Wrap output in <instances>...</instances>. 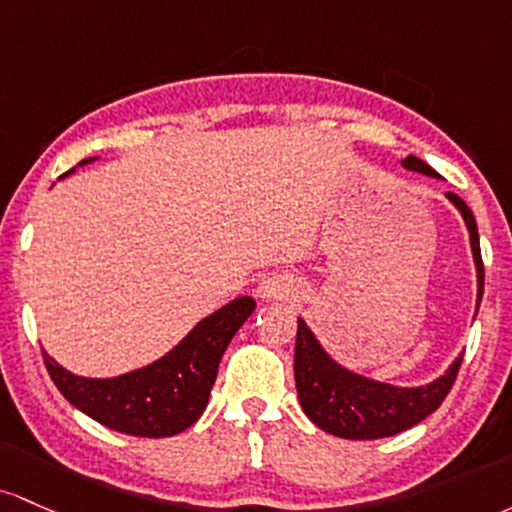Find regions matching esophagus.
<instances>
[{"label": "esophagus", "mask_w": 512, "mask_h": 512, "mask_svg": "<svg viewBox=\"0 0 512 512\" xmlns=\"http://www.w3.org/2000/svg\"><path fill=\"white\" fill-rule=\"evenodd\" d=\"M295 287L287 278H280V275H273V278H266L261 285H258V297L263 300H287L292 297Z\"/></svg>", "instance_id": "esophagus-1"}]
</instances>
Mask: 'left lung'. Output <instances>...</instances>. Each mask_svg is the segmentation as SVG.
<instances>
[{
    "label": "left lung",
    "mask_w": 512,
    "mask_h": 512,
    "mask_svg": "<svg viewBox=\"0 0 512 512\" xmlns=\"http://www.w3.org/2000/svg\"><path fill=\"white\" fill-rule=\"evenodd\" d=\"M406 169L421 171L426 176H438L418 157H409L401 162ZM447 198L457 205L467 222L469 239L476 261V275H479V300L484 295V261H481L479 229L472 210L467 208L457 193H447ZM462 358L452 363L450 370L440 380L426 384V387H392V384L372 382L367 377L348 372L346 367L336 365L329 355L321 350L314 333L307 329L302 319H297V341H295V384L300 394L304 413L326 433L338 435L346 440H377L401 433V430L416 426L428 418L450 394L452 384L457 380Z\"/></svg>",
    "instance_id": "left-lung-1"
}]
</instances>
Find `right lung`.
Instances as JSON below:
<instances>
[{
	"label": "right lung",
	"instance_id": "right-lung-1",
	"mask_svg": "<svg viewBox=\"0 0 512 512\" xmlns=\"http://www.w3.org/2000/svg\"><path fill=\"white\" fill-rule=\"evenodd\" d=\"M254 309L251 297H237L200 321L157 363L111 380L72 375L45 350L43 363L60 394L101 426L137 438H169L191 428L205 411L222 355Z\"/></svg>",
	"mask_w": 512,
	"mask_h": 512
}]
</instances>
